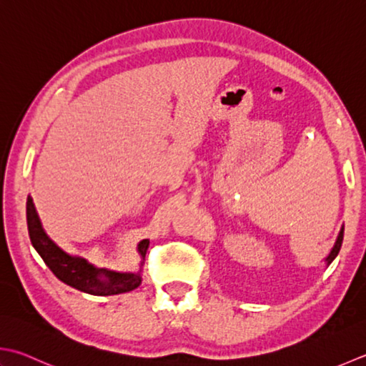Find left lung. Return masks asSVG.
<instances>
[{"label": "left lung", "mask_w": 366, "mask_h": 366, "mask_svg": "<svg viewBox=\"0 0 366 366\" xmlns=\"http://www.w3.org/2000/svg\"><path fill=\"white\" fill-rule=\"evenodd\" d=\"M342 233H345V228H341V232H340V234H338V239H336L335 246H333V249H332V252L328 254V257H327V263H332L335 257L338 255L340 249H341V244H342Z\"/></svg>", "instance_id": "obj_1"}]
</instances>
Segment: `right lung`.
Segmentation results:
<instances>
[{"label": "right lung", "mask_w": 366, "mask_h": 366, "mask_svg": "<svg viewBox=\"0 0 366 366\" xmlns=\"http://www.w3.org/2000/svg\"><path fill=\"white\" fill-rule=\"evenodd\" d=\"M26 222L31 244L38 250V254L42 257V260H44L50 271L61 282L81 292L90 293V295H116V293L130 292L141 284L139 274H120L106 269H97L84 259H74V257L64 254L42 230L31 198H28L26 202ZM147 247L149 239L139 242L138 249L142 259L146 257ZM102 277L105 279L102 280Z\"/></svg>", "instance_id": "right-lung-1"}]
</instances>
